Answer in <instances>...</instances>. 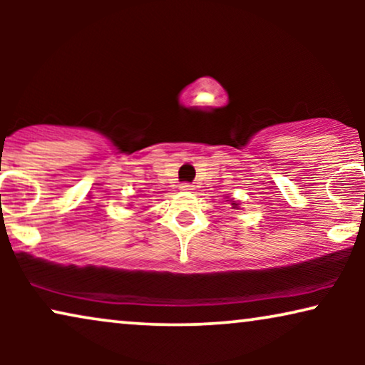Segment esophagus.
Masks as SVG:
<instances>
[{
    "mask_svg": "<svg viewBox=\"0 0 365 365\" xmlns=\"http://www.w3.org/2000/svg\"><path fill=\"white\" fill-rule=\"evenodd\" d=\"M194 189V186L192 184H187V182H184V184H181V191H184V192H191Z\"/></svg>",
    "mask_w": 365,
    "mask_h": 365,
    "instance_id": "34e87169",
    "label": "esophagus"
}]
</instances>
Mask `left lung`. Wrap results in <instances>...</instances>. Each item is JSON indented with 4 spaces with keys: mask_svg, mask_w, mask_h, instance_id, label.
I'll list each match as a JSON object with an SVG mask.
<instances>
[{
    "mask_svg": "<svg viewBox=\"0 0 365 365\" xmlns=\"http://www.w3.org/2000/svg\"><path fill=\"white\" fill-rule=\"evenodd\" d=\"M231 206H232V209H237V207H239V202L231 201Z\"/></svg>",
    "mask_w": 365,
    "mask_h": 365,
    "instance_id": "8db88e82",
    "label": "left lung"
}]
</instances>
